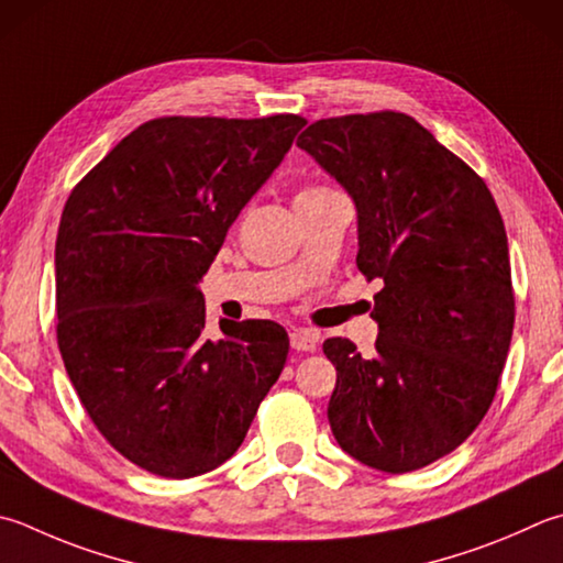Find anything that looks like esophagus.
<instances>
[{
  "label": "esophagus",
  "instance_id": "34e87169",
  "mask_svg": "<svg viewBox=\"0 0 563 563\" xmlns=\"http://www.w3.org/2000/svg\"><path fill=\"white\" fill-rule=\"evenodd\" d=\"M289 341H291V347L299 350V353H311V350L318 347L321 333L313 331V328H294Z\"/></svg>",
  "mask_w": 563,
  "mask_h": 563
}]
</instances>
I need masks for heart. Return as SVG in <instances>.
<instances>
[{
	"instance_id": "heart-1",
	"label": "heart",
	"mask_w": 563,
	"mask_h": 563,
	"mask_svg": "<svg viewBox=\"0 0 563 563\" xmlns=\"http://www.w3.org/2000/svg\"><path fill=\"white\" fill-rule=\"evenodd\" d=\"M328 190H331V188H325V186H306V188L299 190V194H296V200L316 198V196H321V194H328Z\"/></svg>"
}]
</instances>
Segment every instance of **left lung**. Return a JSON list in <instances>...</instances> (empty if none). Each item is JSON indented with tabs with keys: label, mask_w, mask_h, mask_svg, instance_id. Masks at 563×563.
Masks as SVG:
<instances>
[{
	"label": "left lung",
	"mask_w": 563,
	"mask_h": 563,
	"mask_svg": "<svg viewBox=\"0 0 563 563\" xmlns=\"http://www.w3.org/2000/svg\"><path fill=\"white\" fill-rule=\"evenodd\" d=\"M296 144L357 208V269L382 279L377 353L328 338V421L369 468L409 473L455 451L490 409L515 325L507 232L483 178L395 110L325 117Z\"/></svg>",
	"instance_id": "8db88e82"
}]
</instances>
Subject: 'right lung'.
I'll use <instances>...</instances> for the list:
<instances>
[{"label":"right lung","mask_w":563,"mask_h":563,"mask_svg":"<svg viewBox=\"0 0 563 563\" xmlns=\"http://www.w3.org/2000/svg\"><path fill=\"white\" fill-rule=\"evenodd\" d=\"M301 114L156 117L85 174L56 240V338L95 427L172 481L225 463L279 379L289 335L220 321L198 291L228 228L289 152Z\"/></svg>","instance_id":"1"}]
</instances>
